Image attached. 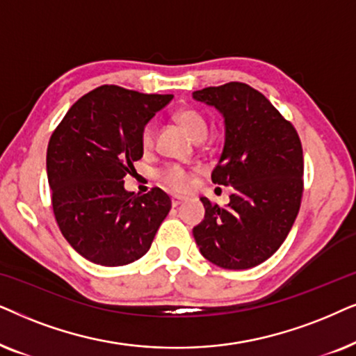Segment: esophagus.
<instances>
[{"label":"esophagus","instance_id":"obj_1","mask_svg":"<svg viewBox=\"0 0 356 356\" xmlns=\"http://www.w3.org/2000/svg\"><path fill=\"white\" fill-rule=\"evenodd\" d=\"M170 200H172V207H179L184 200H186V198L181 197V195H172V198H170Z\"/></svg>","mask_w":356,"mask_h":356}]
</instances>
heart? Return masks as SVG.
<instances>
[{"label": "heart", "mask_w": 356, "mask_h": 356, "mask_svg": "<svg viewBox=\"0 0 356 356\" xmlns=\"http://www.w3.org/2000/svg\"><path fill=\"white\" fill-rule=\"evenodd\" d=\"M175 120L182 125V129L192 136L193 140L200 141L208 134V120L200 111L193 107H184L175 112ZM140 143L143 151H149L154 145V125L151 122L141 129ZM161 186L172 192H186L191 187L192 170L179 164H168L161 168L156 174Z\"/></svg>", "instance_id": "obj_1"}]
</instances>
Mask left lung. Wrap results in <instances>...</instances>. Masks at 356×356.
Listing matches in <instances>:
<instances>
[{"label": "left lung", "mask_w": 356, "mask_h": 356, "mask_svg": "<svg viewBox=\"0 0 356 356\" xmlns=\"http://www.w3.org/2000/svg\"><path fill=\"white\" fill-rule=\"evenodd\" d=\"M193 99L225 117V148L211 181L234 188L227 207L200 198L205 218L193 227V238L218 267L252 268L277 252L300 211L301 140L293 123L245 83L205 88Z\"/></svg>", "instance_id": "8db88e82"}]
</instances>
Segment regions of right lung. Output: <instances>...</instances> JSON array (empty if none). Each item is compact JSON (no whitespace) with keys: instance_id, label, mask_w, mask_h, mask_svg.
Segmentation results:
<instances>
[{"instance_id":"obj_1","label":"right lung","mask_w":356,"mask_h":356,"mask_svg":"<svg viewBox=\"0 0 356 356\" xmlns=\"http://www.w3.org/2000/svg\"><path fill=\"white\" fill-rule=\"evenodd\" d=\"M172 94L106 84L78 99L50 136L47 175L65 239L89 262L120 267L148 252L170 198L153 187L127 192L123 177L143 156L141 129Z\"/></svg>"}]
</instances>
